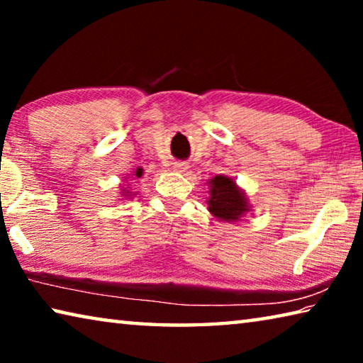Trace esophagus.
<instances>
[{
  "label": "esophagus",
  "instance_id": "1",
  "mask_svg": "<svg viewBox=\"0 0 363 363\" xmlns=\"http://www.w3.org/2000/svg\"><path fill=\"white\" fill-rule=\"evenodd\" d=\"M174 168L177 171H186L187 169V164L186 163H174Z\"/></svg>",
  "mask_w": 363,
  "mask_h": 363
}]
</instances>
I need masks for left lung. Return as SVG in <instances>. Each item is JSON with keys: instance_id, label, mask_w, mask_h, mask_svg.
Wrapping results in <instances>:
<instances>
[{"instance_id": "1", "label": "left lung", "mask_w": 363, "mask_h": 363, "mask_svg": "<svg viewBox=\"0 0 363 363\" xmlns=\"http://www.w3.org/2000/svg\"><path fill=\"white\" fill-rule=\"evenodd\" d=\"M210 196H208V211L219 220L235 223L251 211L247 195L229 176L218 174L208 181Z\"/></svg>"}]
</instances>
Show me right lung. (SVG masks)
<instances>
[{
  "instance_id": "1",
  "label": "right lung",
  "mask_w": 363,
  "mask_h": 363,
  "mask_svg": "<svg viewBox=\"0 0 363 363\" xmlns=\"http://www.w3.org/2000/svg\"><path fill=\"white\" fill-rule=\"evenodd\" d=\"M143 173H144V169L143 168H136L133 171V177H140L143 176ZM134 195H138L136 192H131V189L130 187H123L121 189V196H125V199H133Z\"/></svg>"
}]
</instances>
